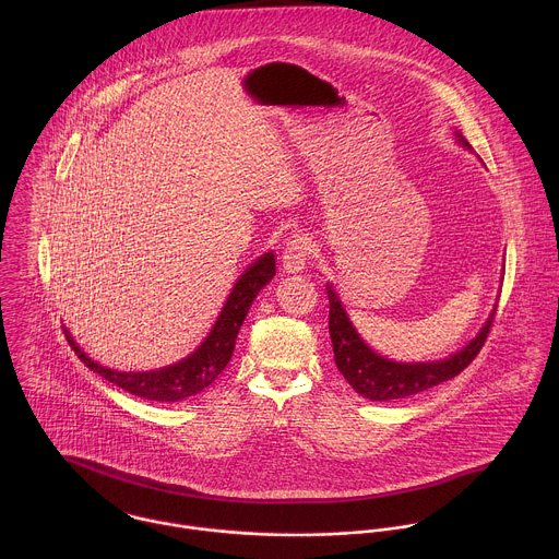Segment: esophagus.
Segmentation results:
<instances>
[{
	"label": "esophagus",
	"mask_w": 559,
	"mask_h": 559,
	"mask_svg": "<svg viewBox=\"0 0 559 559\" xmlns=\"http://www.w3.org/2000/svg\"><path fill=\"white\" fill-rule=\"evenodd\" d=\"M312 253V240L306 235H295L286 240L284 251H282V262H284V271L286 273H299L306 269L308 260Z\"/></svg>",
	"instance_id": "esophagus-1"
}]
</instances>
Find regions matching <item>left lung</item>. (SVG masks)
Here are the masks:
<instances>
[{
  "instance_id": "left-lung-1",
  "label": "left lung",
  "mask_w": 559,
  "mask_h": 559,
  "mask_svg": "<svg viewBox=\"0 0 559 559\" xmlns=\"http://www.w3.org/2000/svg\"><path fill=\"white\" fill-rule=\"evenodd\" d=\"M456 138L465 148H472L461 133H456ZM326 297H329V335L333 344L335 366L357 394H361L364 399L379 400V402L406 399L461 374L478 357L479 348L486 342V335L490 331L492 317H495V310H492L488 320L484 322V326L479 329L478 335L459 353L450 355L448 359L428 361V364H400L377 355L359 337V333L355 331L353 322L346 317L337 295L329 284H326Z\"/></svg>"
}]
</instances>
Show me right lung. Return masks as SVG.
<instances>
[{
	"instance_id": "add662e5",
	"label": "right lung",
	"mask_w": 559,
	"mask_h": 559,
	"mask_svg": "<svg viewBox=\"0 0 559 559\" xmlns=\"http://www.w3.org/2000/svg\"><path fill=\"white\" fill-rule=\"evenodd\" d=\"M275 275V255L264 253L260 255L242 275L239 282L235 284L222 314L217 322L213 324L211 333L206 340L198 346L195 353H191L187 359L160 368V370H151V372H118L111 368H105L90 359L78 342L71 337L69 329L64 326V335L75 350V355L81 361L96 374H100L105 381L127 390L133 396L140 399L157 400V402H178V400L189 399L206 390L228 366L237 335H239L240 324L249 312L251 301L260 293L262 286H266Z\"/></svg>"
}]
</instances>
